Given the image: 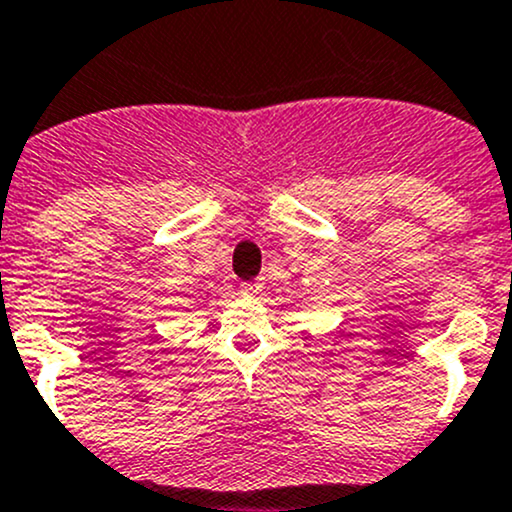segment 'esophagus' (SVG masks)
<instances>
[{
    "label": "esophagus",
    "instance_id": "obj_1",
    "mask_svg": "<svg viewBox=\"0 0 512 512\" xmlns=\"http://www.w3.org/2000/svg\"><path fill=\"white\" fill-rule=\"evenodd\" d=\"M240 292L247 294V297H257V294L262 292V282H257V279L255 282H242Z\"/></svg>",
    "mask_w": 512,
    "mask_h": 512
}]
</instances>
